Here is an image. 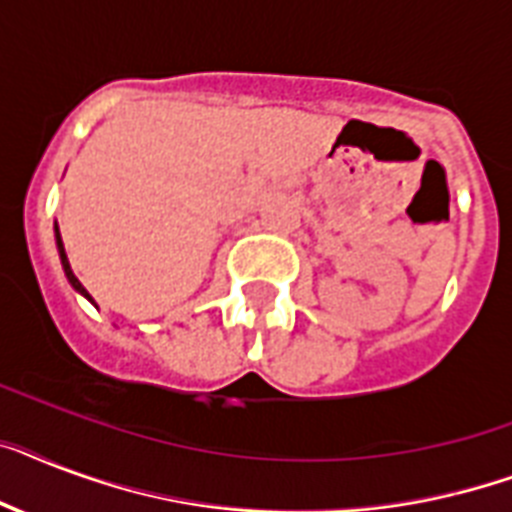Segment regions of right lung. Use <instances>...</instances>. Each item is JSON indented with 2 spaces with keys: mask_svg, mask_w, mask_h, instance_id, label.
<instances>
[{
  "mask_svg": "<svg viewBox=\"0 0 512 512\" xmlns=\"http://www.w3.org/2000/svg\"><path fill=\"white\" fill-rule=\"evenodd\" d=\"M54 236H57V252H60V263H62V270H65V276H68L70 286H73V289H76L78 294H83V297L89 299V302H94V299H91V294L86 292V289H83V284H81V281H78V278H76V273H73V268H70V263H68V255H65V247H62V236H60V228H57V226H54Z\"/></svg>",
  "mask_w": 512,
  "mask_h": 512,
  "instance_id": "add662e5",
  "label": "right lung"
}]
</instances>
